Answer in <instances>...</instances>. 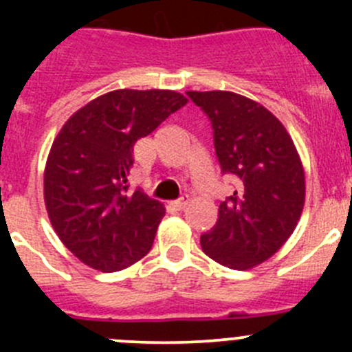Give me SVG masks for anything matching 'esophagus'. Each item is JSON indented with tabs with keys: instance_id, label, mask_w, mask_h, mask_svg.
<instances>
[{
	"instance_id": "1",
	"label": "esophagus",
	"mask_w": 352,
	"mask_h": 352,
	"mask_svg": "<svg viewBox=\"0 0 352 352\" xmlns=\"http://www.w3.org/2000/svg\"><path fill=\"white\" fill-rule=\"evenodd\" d=\"M187 204H189V196H182L180 199H177V201L172 202V206L177 209V211L184 209Z\"/></svg>"
}]
</instances>
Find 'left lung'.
Here are the masks:
<instances>
[{
  "label": "left lung",
  "mask_w": 352,
  "mask_h": 352,
  "mask_svg": "<svg viewBox=\"0 0 352 352\" xmlns=\"http://www.w3.org/2000/svg\"><path fill=\"white\" fill-rule=\"evenodd\" d=\"M211 120L223 175L235 190L201 235L206 255L230 269L255 267L289 239L303 211L305 173L285 126L257 102L232 91H187Z\"/></svg>",
  "instance_id": "left-lung-1"
}]
</instances>
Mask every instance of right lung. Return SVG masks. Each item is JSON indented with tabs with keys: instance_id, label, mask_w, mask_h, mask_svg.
<instances>
[{
	"instance_id": "right-lung-1",
	"label": "right lung",
	"mask_w": 352,
	"mask_h": 352,
	"mask_svg": "<svg viewBox=\"0 0 352 352\" xmlns=\"http://www.w3.org/2000/svg\"><path fill=\"white\" fill-rule=\"evenodd\" d=\"M186 104L172 90H116L81 107L59 131L44 172L45 208L81 262L113 272L151 250L165 208L129 189L134 143Z\"/></svg>"
}]
</instances>
